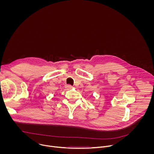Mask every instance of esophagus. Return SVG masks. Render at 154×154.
<instances>
[{
  "label": "esophagus",
  "mask_w": 154,
  "mask_h": 154,
  "mask_svg": "<svg viewBox=\"0 0 154 154\" xmlns=\"http://www.w3.org/2000/svg\"><path fill=\"white\" fill-rule=\"evenodd\" d=\"M66 88L68 90H71V89L73 87L71 85H66Z\"/></svg>",
  "instance_id": "1"
}]
</instances>
